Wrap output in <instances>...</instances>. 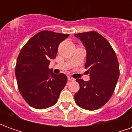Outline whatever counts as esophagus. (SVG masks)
<instances>
[{
    "label": "esophagus",
    "mask_w": 132,
    "mask_h": 132,
    "mask_svg": "<svg viewBox=\"0 0 132 132\" xmlns=\"http://www.w3.org/2000/svg\"><path fill=\"white\" fill-rule=\"evenodd\" d=\"M68 80H69V81H73L75 79L73 78H72L71 76H68Z\"/></svg>",
    "instance_id": "esophagus-1"
}]
</instances>
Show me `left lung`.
Instances as JSON below:
<instances>
[{"instance_id": "8db88e82", "label": "left lung", "mask_w": 132, "mask_h": 132, "mask_svg": "<svg viewBox=\"0 0 132 132\" xmlns=\"http://www.w3.org/2000/svg\"><path fill=\"white\" fill-rule=\"evenodd\" d=\"M80 39L87 52L85 68L90 80L77 79L80 90L74 95L80 108L95 110L105 105L113 94L119 76L116 54L108 41L99 33L90 31L75 35Z\"/></svg>"}]
</instances>
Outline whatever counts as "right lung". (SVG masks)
Masks as SVG:
<instances>
[{
	"mask_svg": "<svg viewBox=\"0 0 132 132\" xmlns=\"http://www.w3.org/2000/svg\"><path fill=\"white\" fill-rule=\"evenodd\" d=\"M69 34L41 31L25 44L19 54L15 76L20 94L29 105L42 110L55 105L67 83L65 74L49 69L59 44Z\"/></svg>",
	"mask_w": 132,
	"mask_h": 132,
	"instance_id": "add662e5",
	"label": "right lung"
}]
</instances>
